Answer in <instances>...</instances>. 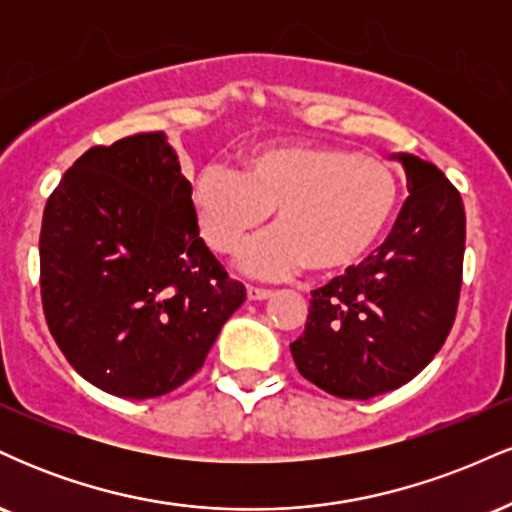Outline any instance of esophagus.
I'll return each instance as SVG.
<instances>
[{
    "label": "esophagus",
    "instance_id": "obj_1",
    "mask_svg": "<svg viewBox=\"0 0 512 512\" xmlns=\"http://www.w3.org/2000/svg\"><path fill=\"white\" fill-rule=\"evenodd\" d=\"M248 298L250 301H267V298H272V291L257 289V286H248Z\"/></svg>",
    "mask_w": 512,
    "mask_h": 512
}]
</instances>
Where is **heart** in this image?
<instances>
[{
	"instance_id": "1",
	"label": "heart",
	"mask_w": 512,
	"mask_h": 512,
	"mask_svg": "<svg viewBox=\"0 0 512 512\" xmlns=\"http://www.w3.org/2000/svg\"><path fill=\"white\" fill-rule=\"evenodd\" d=\"M397 195L385 158L334 144L264 146L240 170L204 166L190 190L199 231L216 252L236 250L274 209L276 228L238 255V267L257 279L356 267L383 238Z\"/></svg>"
}]
</instances>
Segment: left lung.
I'll list each match as a JSON object with an SVG mask.
<instances>
[{
    "label": "left lung",
    "instance_id": "left-lung-1",
    "mask_svg": "<svg viewBox=\"0 0 512 512\" xmlns=\"http://www.w3.org/2000/svg\"><path fill=\"white\" fill-rule=\"evenodd\" d=\"M409 197L387 240L313 291L291 356L305 380L342 399H370L419 375L455 322L464 204L443 170L395 154Z\"/></svg>",
    "mask_w": 512,
    "mask_h": 512
}]
</instances>
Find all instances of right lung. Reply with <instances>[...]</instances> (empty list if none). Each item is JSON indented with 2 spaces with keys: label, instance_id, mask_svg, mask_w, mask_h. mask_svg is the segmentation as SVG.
I'll list each match as a JSON object with an SVG mask.
<instances>
[{
  "label": "right lung",
  "instance_id": "obj_1",
  "mask_svg": "<svg viewBox=\"0 0 512 512\" xmlns=\"http://www.w3.org/2000/svg\"><path fill=\"white\" fill-rule=\"evenodd\" d=\"M163 132L93 146L45 204L40 293L76 373L115 397L173 392L202 368L245 286L199 238Z\"/></svg>",
  "mask_w": 512,
  "mask_h": 512
}]
</instances>
